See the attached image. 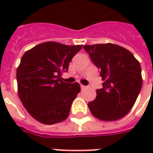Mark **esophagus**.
<instances>
[{
    "label": "esophagus",
    "mask_w": 153,
    "mask_h": 153,
    "mask_svg": "<svg viewBox=\"0 0 153 153\" xmlns=\"http://www.w3.org/2000/svg\"><path fill=\"white\" fill-rule=\"evenodd\" d=\"M81 88H82V89H85V88H87V86L81 85Z\"/></svg>",
    "instance_id": "34e87169"
}]
</instances>
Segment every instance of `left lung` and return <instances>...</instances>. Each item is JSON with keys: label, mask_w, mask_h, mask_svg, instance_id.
Masks as SVG:
<instances>
[{"label": "left lung", "mask_w": 153, "mask_h": 153, "mask_svg": "<svg viewBox=\"0 0 153 153\" xmlns=\"http://www.w3.org/2000/svg\"><path fill=\"white\" fill-rule=\"evenodd\" d=\"M104 82L88 103L91 113L103 121L120 119L132 109L142 87L141 68L134 56L117 45H85Z\"/></svg>", "instance_id": "1"}]
</instances>
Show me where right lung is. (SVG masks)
Listing matches in <instances>:
<instances>
[{"mask_svg":"<svg viewBox=\"0 0 153 153\" xmlns=\"http://www.w3.org/2000/svg\"><path fill=\"white\" fill-rule=\"evenodd\" d=\"M81 48L82 45L48 42L23 55L17 70L18 92L25 108L36 120L54 124L67 118L81 88L78 82L67 83L60 79Z\"/></svg>","mask_w":153,"mask_h":153,"instance_id":"1","label":"right lung"}]
</instances>
